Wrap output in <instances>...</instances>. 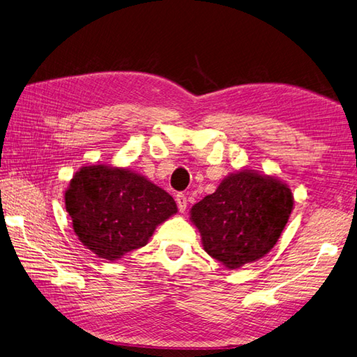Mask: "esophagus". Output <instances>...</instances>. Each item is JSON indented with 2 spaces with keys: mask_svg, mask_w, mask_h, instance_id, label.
<instances>
[{
  "mask_svg": "<svg viewBox=\"0 0 357 357\" xmlns=\"http://www.w3.org/2000/svg\"><path fill=\"white\" fill-rule=\"evenodd\" d=\"M176 205H178V210L181 213H184L185 208H187V196L182 195V193H178L176 195Z\"/></svg>",
  "mask_w": 357,
  "mask_h": 357,
  "instance_id": "esophagus-1",
  "label": "esophagus"
}]
</instances>
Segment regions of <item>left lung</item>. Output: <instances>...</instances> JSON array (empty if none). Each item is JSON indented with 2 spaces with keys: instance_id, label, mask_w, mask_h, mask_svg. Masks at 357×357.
Here are the masks:
<instances>
[{
  "instance_id": "left-lung-1",
  "label": "left lung",
  "mask_w": 357,
  "mask_h": 357,
  "mask_svg": "<svg viewBox=\"0 0 357 357\" xmlns=\"http://www.w3.org/2000/svg\"><path fill=\"white\" fill-rule=\"evenodd\" d=\"M294 196L283 182L252 170L233 173L193 205L204 250L228 269L266 255L283 233Z\"/></svg>"
}]
</instances>
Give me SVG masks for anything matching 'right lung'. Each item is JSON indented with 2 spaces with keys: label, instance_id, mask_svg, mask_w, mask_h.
Wrapping results in <instances>:
<instances>
[{
  "label": "right lung",
  "instance_id": "right-lung-1",
  "mask_svg": "<svg viewBox=\"0 0 357 357\" xmlns=\"http://www.w3.org/2000/svg\"><path fill=\"white\" fill-rule=\"evenodd\" d=\"M65 205L80 242L111 261L144 246L155 228L178 211L173 197L144 176L102 164L73 176Z\"/></svg>",
  "mask_w": 357,
  "mask_h": 357
}]
</instances>
